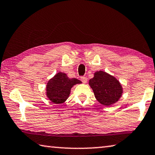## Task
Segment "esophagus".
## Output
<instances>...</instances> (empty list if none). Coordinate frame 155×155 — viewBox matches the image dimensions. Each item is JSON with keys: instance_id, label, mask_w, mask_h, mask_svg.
Segmentation results:
<instances>
[{"instance_id": "34e87169", "label": "esophagus", "mask_w": 155, "mask_h": 155, "mask_svg": "<svg viewBox=\"0 0 155 155\" xmlns=\"http://www.w3.org/2000/svg\"><path fill=\"white\" fill-rule=\"evenodd\" d=\"M81 81L83 83H86L87 82V77H81Z\"/></svg>"}]
</instances>
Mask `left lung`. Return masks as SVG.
I'll return each instance as SVG.
<instances>
[{"label": "left lung", "mask_w": 155, "mask_h": 155, "mask_svg": "<svg viewBox=\"0 0 155 155\" xmlns=\"http://www.w3.org/2000/svg\"><path fill=\"white\" fill-rule=\"evenodd\" d=\"M89 85L98 101L106 106L117 102L123 94V87L119 81L104 71H97L89 81Z\"/></svg>", "instance_id": "left-lung-1"}]
</instances>
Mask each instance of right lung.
Returning <instances> with one entry per match:
<instances>
[{
    "label": "right lung",
    "mask_w": 155,
    "mask_h": 155,
    "mask_svg": "<svg viewBox=\"0 0 155 155\" xmlns=\"http://www.w3.org/2000/svg\"><path fill=\"white\" fill-rule=\"evenodd\" d=\"M81 81L75 78H70L64 72H58L48 81L46 95L53 104H63L70 96L71 88Z\"/></svg>",
    "instance_id": "add662e5"
}]
</instances>
